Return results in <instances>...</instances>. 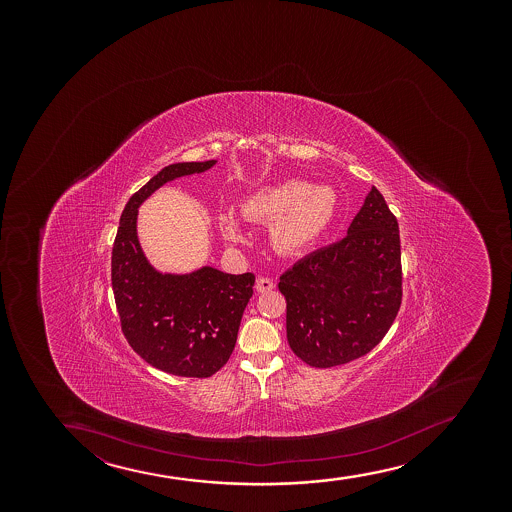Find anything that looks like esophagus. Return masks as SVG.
<instances>
[{"mask_svg":"<svg viewBox=\"0 0 512 512\" xmlns=\"http://www.w3.org/2000/svg\"><path fill=\"white\" fill-rule=\"evenodd\" d=\"M271 288H275V282L271 280V278L268 277H258V280H256V290L258 292H270Z\"/></svg>","mask_w":512,"mask_h":512,"instance_id":"1","label":"esophagus"}]
</instances>
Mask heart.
Masks as SVG:
<instances>
[{
  "label": "heart",
  "mask_w": 512,
  "mask_h": 512,
  "mask_svg": "<svg viewBox=\"0 0 512 512\" xmlns=\"http://www.w3.org/2000/svg\"><path fill=\"white\" fill-rule=\"evenodd\" d=\"M336 194L329 186L287 179L251 194L242 212L249 220L275 222L271 241L278 253L299 254L318 241L335 215ZM220 229L229 241L242 237L241 225L230 213L220 215Z\"/></svg>",
  "instance_id": "obj_1"
}]
</instances>
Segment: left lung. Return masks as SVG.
<instances>
[{
	"label": "left lung",
	"instance_id": "8db88e82",
	"mask_svg": "<svg viewBox=\"0 0 512 512\" xmlns=\"http://www.w3.org/2000/svg\"><path fill=\"white\" fill-rule=\"evenodd\" d=\"M401 282L398 220L372 188L341 241L280 277L292 352L319 369L364 357L400 311Z\"/></svg>",
	"mask_w": 512,
	"mask_h": 512
}]
</instances>
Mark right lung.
Segmentation results:
<instances>
[{"mask_svg":"<svg viewBox=\"0 0 512 512\" xmlns=\"http://www.w3.org/2000/svg\"><path fill=\"white\" fill-rule=\"evenodd\" d=\"M215 162L164 167L124 206L112 246V290L124 338L141 359L172 376L203 379L227 364L253 297L254 275H229L212 266L188 275L160 273L138 242V206L165 183L208 171Z\"/></svg>","mask_w":512,"mask_h":512,"instance_id":"obj_1","label":"right lung"}]
</instances>
